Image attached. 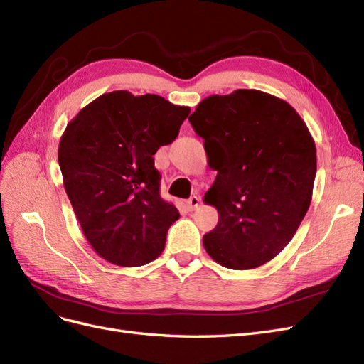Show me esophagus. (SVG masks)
Returning a JSON list of instances; mask_svg holds the SVG:
<instances>
[{
    "label": "esophagus",
    "mask_w": 364,
    "mask_h": 364,
    "mask_svg": "<svg viewBox=\"0 0 364 364\" xmlns=\"http://www.w3.org/2000/svg\"><path fill=\"white\" fill-rule=\"evenodd\" d=\"M199 205H200V199L197 196H193V197H190L188 200H186V206H188V209H191V211H193V209H196L197 206H199Z\"/></svg>",
    "instance_id": "esophagus-1"
}]
</instances>
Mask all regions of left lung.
<instances>
[{
    "label": "left lung",
    "instance_id": "1",
    "mask_svg": "<svg viewBox=\"0 0 364 364\" xmlns=\"http://www.w3.org/2000/svg\"><path fill=\"white\" fill-rule=\"evenodd\" d=\"M215 181L205 203L218 223L203 246L220 266L249 270L290 243L311 203L316 144L281 98L257 90L211 95L190 115Z\"/></svg>",
    "mask_w": 364,
    "mask_h": 364
}]
</instances>
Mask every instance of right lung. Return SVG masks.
Listing matches in <instances>:
<instances>
[{"label": "right lung", "instance_id": "obj_1", "mask_svg": "<svg viewBox=\"0 0 364 364\" xmlns=\"http://www.w3.org/2000/svg\"><path fill=\"white\" fill-rule=\"evenodd\" d=\"M190 111L156 94L114 91L65 129L58 155L65 191L103 259L138 267L161 255L179 211L159 194L153 155L176 139Z\"/></svg>", "mask_w": 364, "mask_h": 364}]
</instances>
